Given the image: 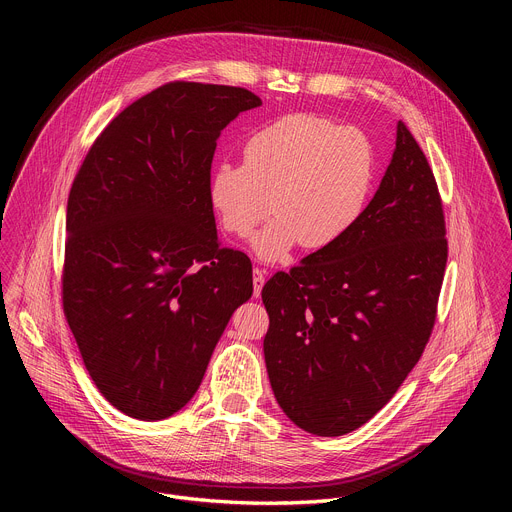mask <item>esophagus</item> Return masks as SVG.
<instances>
[{
	"label": "esophagus",
	"mask_w": 512,
	"mask_h": 512,
	"mask_svg": "<svg viewBox=\"0 0 512 512\" xmlns=\"http://www.w3.org/2000/svg\"><path fill=\"white\" fill-rule=\"evenodd\" d=\"M263 285H265V271L259 269V267H255V269H253V294H255V298L261 296Z\"/></svg>",
	"instance_id": "esophagus-1"
}]
</instances>
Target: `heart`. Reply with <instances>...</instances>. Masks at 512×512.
Listing matches in <instances>:
<instances>
[{"label": "heart", "mask_w": 512, "mask_h": 512, "mask_svg": "<svg viewBox=\"0 0 512 512\" xmlns=\"http://www.w3.org/2000/svg\"><path fill=\"white\" fill-rule=\"evenodd\" d=\"M245 164L218 162L208 202L229 235L253 237L261 261H279L298 243L322 251L344 239L369 202L375 148L369 135L316 113H291L249 135Z\"/></svg>", "instance_id": "obj_1"}]
</instances>
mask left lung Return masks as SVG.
<instances>
[{
    "instance_id": "1",
    "label": "left lung",
    "mask_w": 512,
    "mask_h": 512,
    "mask_svg": "<svg viewBox=\"0 0 512 512\" xmlns=\"http://www.w3.org/2000/svg\"><path fill=\"white\" fill-rule=\"evenodd\" d=\"M446 261L440 192L399 121L393 160L350 233L263 285V352L283 413L324 437L377 415L425 350Z\"/></svg>"
}]
</instances>
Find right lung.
Here are the masks:
<instances>
[{"label":"right lung","mask_w":512,"mask_h":512,"mask_svg":"<svg viewBox=\"0 0 512 512\" xmlns=\"http://www.w3.org/2000/svg\"><path fill=\"white\" fill-rule=\"evenodd\" d=\"M259 105L241 87L162 85L101 131L72 182L62 308L97 389L129 417L180 411L253 294L249 257L218 243L208 178L221 131Z\"/></svg>","instance_id":"1"}]
</instances>
